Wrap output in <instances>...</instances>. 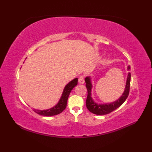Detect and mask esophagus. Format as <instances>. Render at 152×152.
Here are the masks:
<instances>
[{
	"mask_svg": "<svg viewBox=\"0 0 152 152\" xmlns=\"http://www.w3.org/2000/svg\"><path fill=\"white\" fill-rule=\"evenodd\" d=\"M85 82V80H84V76H81L79 77L78 78V82L79 83H81V84H83V83H84Z\"/></svg>",
	"mask_w": 152,
	"mask_h": 152,
	"instance_id": "1",
	"label": "esophagus"
}]
</instances>
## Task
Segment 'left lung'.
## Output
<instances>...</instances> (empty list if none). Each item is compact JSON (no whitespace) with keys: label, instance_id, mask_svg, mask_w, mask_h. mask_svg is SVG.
<instances>
[{"label":"left lung","instance_id":"left-lung-1","mask_svg":"<svg viewBox=\"0 0 152 152\" xmlns=\"http://www.w3.org/2000/svg\"><path fill=\"white\" fill-rule=\"evenodd\" d=\"M128 70L131 69V66L129 65L127 67ZM85 82L86 83V88L88 90V96L86 99V106L89 112L96 115H105L110 114L115 110L119 108L125 100L128 97L129 94L130 90V82H131V73L129 72L127 82L124 92L122 95L119 97L117 101L111 103H106V104H97L93 101L91 97V89H92V83L91 81V78L89 77H86L85 79Z\"/></svg>","mask_w":152,"mask_h":152}]
</instances>
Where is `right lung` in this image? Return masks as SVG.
I'll return each mask as SVG.
<instances>
[{
    "label": "right lung",
    "mask_w": 152,
    "mask_h": 152,
    "mask_svg": "<svg viewBox=\"0 0 152 152\" xmlns=\"http://www.w3.org/2000/svg\"><path fill=\"white\" fill-rule=\"evenodd\" d=\"M77 84H78V78L72 80V81H70L68 84H66V86L64 87L62 95H61L59 102L53 107L48 110H40L36 109H33V110L37 114L44 116H52L60 114L66 108L67 100L68 98H69L70 93L71 91H72V89Z\"/></svg>",
    "instance_id": "add662e5"
}]
</instances>
